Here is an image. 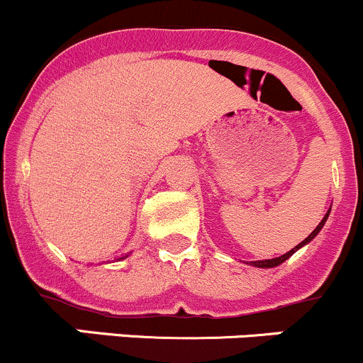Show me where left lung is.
I'll use <instances>...</instances> for the list:
<instances>
[{"instance_id": "1", "label": "left lung", "mask_w": 363, "mask_h": 363, "mask_svg": "<svg viewBox=\"0 0 363 363\" xmlns=\"http://www.w3.org/2000/svg\"><path fill=\"white\" fill-rule=\"evenodd\" d=\"M328 216H330V208H328V212H327V214H325V218L321 219V221H320V225H318L316 228H314L313 232H311V235L307 237V239H303L302 242L298 244V246H295V247H294V250H290V251H288V252H284V255L277 256V258H272V259H256V262H246V263H247V265H251V267H258V269H274V267L281 265V263H283V262H286V259L290 258V256L294 255V252L298 251L300 247L307 246V244H309L311 240H313L314 237H316L318 233L321 232V228H323V226H325V223H327Z\"/></svg>"}]
</instances>
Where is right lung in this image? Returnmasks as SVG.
<instances>
[{
	"label": "right lung",
	"instance_id": "obj_1",
	"mask_svg": "<svg viewBox=\"0 0 363 363\" xmlns=\"http://www.w3.org/2000/svg\"><path fill=\"white\" fill-rule=\"evenodd\" d=\"M128 256H130V252H128V255H124V256H121V258H117V259H124V258H128Z\"/></svg>",
	"mask_w": 363,
	"mask_h": 363
}]
</instances>
